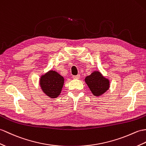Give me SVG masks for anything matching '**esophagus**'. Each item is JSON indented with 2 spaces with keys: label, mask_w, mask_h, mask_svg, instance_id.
<instances>
[{
  "label": "esophagus",
  "mask_w": 146,
  "mask_h": 146,
  "mask_svg": "<svg viewBox=\"0 0 146 146\" xmlns=\"http://www.w3.org/2000/svg\"><path fill=\"white\" fill-rule=\"evenodd\" d=\"M80 77V74H77V75L73 76V79H79Z\"/></svg>",
  "instance_id": "1"
}]
</instances>
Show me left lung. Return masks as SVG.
Wrapping results in <instances>:
<instances>
[{
  "mask_svg": "<svg viewBox=\"0 0 146 146\" xmlns=\"http://www.w3.org/2000/svg\"><path fill=\"white\" fill-rule=\"evenodd\" d=\"M85 82L93 95L100 96L109 90L110 81L100 72L95 71L85 78Z\"/></svg>",
  "mask_w": 146,
  "mask_h": 146,
  "instance_id": "obj_1",
  "label": "left lung"
}]
</instances>
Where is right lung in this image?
I'll return each instance as SVG.
<instances>
[{
  "label": "right lung",
  "mask_w": 146,
  "mask_h": 146,
  "mask_svg": "<svg viewBox=\"0 0 146 146\" xmlns=\"http://www.w3.org/2000/svg\"><path fill=\"white\" fill-rule=\"evenodd\" d=\"M63 84V77L55 71L50 70L40 77V85L43 92L51 98L60 95Z\"/></svg>",
  "instance_id": "right-lung-1"
}]
</instances>
